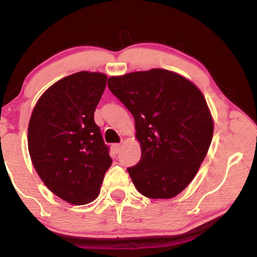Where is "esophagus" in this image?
<instances>
[{
	"instance_id": "esophagus-1",
	"label": "esophagus",
	"mask_w": 257,
	"mask_h": 257,
	"mask_svg": "<svg viewBox=\"0 0 257 257\" xmlns=\"http://www.w3.org/2000/svg\"><path fill=\"white\" fill-rule=\"evenodd\" d=\"M112 149H113L114 152L118 153L120 151V149H122V144H114V145L112 146Z\"/></svg>"
}]
</instances>
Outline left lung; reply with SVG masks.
<instances>
[{"instance_id":"left-lung-1","label":"left lung","mask_w":257,"mask_h":257,"mask_svg":"<svg viewBox=\"0 0 257 257\" xmlns=\"http://www.w3.org/2000/svg\"><path fill=\"white\" fill-rule=\"evenodd\" d=\"M107 85L134 116L141 158L126 169L133 184L147 198L178 196L196 176L213 139L203 93L164 69L112 76Z\"/></svg>"}]
</instances>
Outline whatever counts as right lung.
Instances as JSON below:
<instances>
[{"mask_svg": "<svg viewBox=\"0 0 257 257\" xmlns=\"http://www.w3.org/2000/svg\"><path fill=\"white\" fill-rule=\"evenodd\" d=\"M107 76L81 71L59 79L38 99L28 129L31 162L43 184L73 205L93 202L111 167L94 112Z\"/></svg>", "mask_w": 257, "mask_h": 257, "instance_id": "add662e5", "label": "right lung"}]
</instances>
